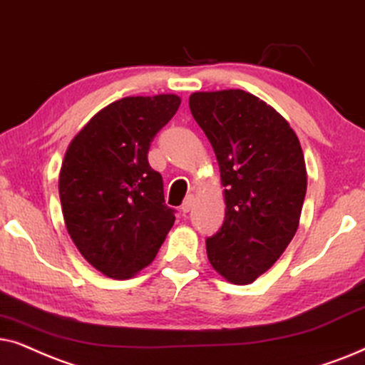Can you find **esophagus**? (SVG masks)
<instances>
[{
  "label": "esophagus",
  "mask_w": 365,
  "mask_h": 365,
  "mask_svg": "<svg viewBox=\"0 0 365 365\" xmlns=\"http://www.w3.org/2000/svg\"><path fill=\"white\" fill-rule=\"evenodd\" d=\"M193 200H195V197L193 195H188L185 200H183V203H182V212L183 213H188L192 210V207H193Z\"/></svg>",
  "instance_id": "34e87169"
}]
</instances>
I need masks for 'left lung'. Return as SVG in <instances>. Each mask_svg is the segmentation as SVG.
<instances>
[{
    "label": "left lung",
    "instance_id": "8db88e82",
    "mask_svg": "<svg viewBox=\"0 0 365 365\" xmlns=\"http://www.w3.org/2000/svg\"><path fill=\"white\" fill-rule=\"evenodd\" d=\"M188 105L225 187V220L207 239L208 260L232 284H252L299 228L307 192L302 147L289 121L249 91H197Z\"/></svg>",
    "mask_w": 365,
    "mask_h": 365
}]
</instances>
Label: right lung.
<instances>
[{
  "label": "right lung",
  "mask_w": 365,
  "mask_h": 365,
  "mask_svg": "<svg viewBox=\"0 0 365 365\" xmlns=\"http://www.w3.org/2000/svg\"><path fill=\"white\" fill-rule=\"evenodd\" d=\"M182 103L177 95L126 96L100 110L68 145L58 190L66 230L91 267L130 279L150 265L172 228L150 143Z\"/></svg>",
  "instance_id": "add662e5"
}]
</instances>
